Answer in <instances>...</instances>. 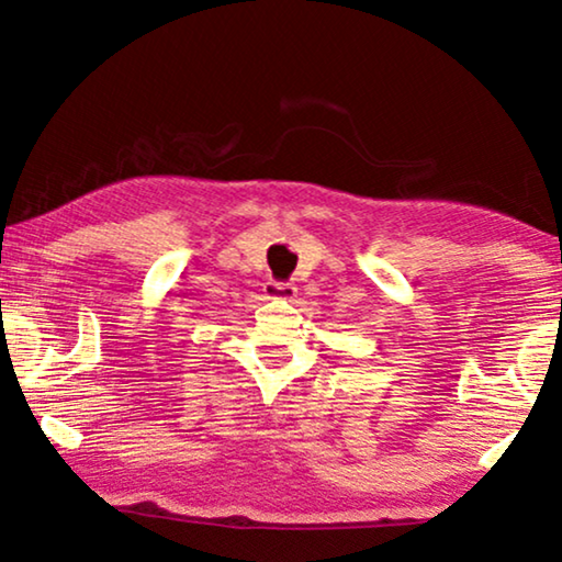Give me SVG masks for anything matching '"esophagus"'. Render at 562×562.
Listing matches in <instances>:
<instances>
[{"mask_svg": "<svg viewBox=\"0 0 562 562\" xmlns=\"http://www.w3.org/2000/svg\"><path fill=\"white\" fill-rule=\"evenodd\" d=\"M265 294H268V297H292L294 288L290 282L270 280V282H265Z\"/></svg>", "mask_w": 562, "mask_h": 562, "instance_id": "obj_1", "label": "esophagus"}]
</instances>
